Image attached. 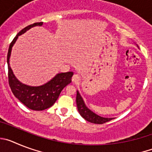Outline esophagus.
I'll use <instances>...</instances> for the list:
<instances>
[{"mask_svg":"<svg viewBox=\"0 0 152 152\" xmlns=\"http://www.w3.org/2000/svg\"><path fill=\"white\" fill-rule=\"evenodd\" d=\"M72 82L75 84H79V82L80 81V77L79 75H74L73 77H72Z\"/></svg>","mask_w":152,"mask_h":152,"instance_id":"1","label":"esophagus"}]
</instances>
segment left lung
<instances>
[{"label":"left lung","instance_id":"obj_1","mask_svg":"<svg viewBox=\"0 0 152 152\" xmlns=\"http://www.w3.org/2000/svg\"><path fill=\"white\" fill-rule=\"evenodd\" d=\"M76 103H77V110L79 113L84 119L90 123H95V124H103L108 121L112 120L113 118H105L96 115V113L91 111L90 109L86 107L83 98L81 97L79 94L78 91H77V96H76Z\"/></svg>","mask_w":152,"mask_h":152}]
</instances>
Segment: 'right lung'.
<instances>
[{"label": "right lung", "mask_w": 152, "mask_h": 152, "mask_svg": "<svg viewBox=\"0 0 152 152\" xmlns=\"http://www.w3.org/2000/svg\"><path fill=\"white\" fill-rule=\"evenodd\" d=\"M42 22L35 23L23 29L15 36L11 42L7 53L8 80L13 95L24 105L33 110H44L52 107L59 96L61 91L68 84L72 82V77L74 73L72 72L58 73L53 78L41 86L33 87L21 83L13 74L10 66V58L11 55L12 47L16 42L18 36L26 33L32 27L36 26H41Z\"/></svg>", "instance_id": "add662e5"}]
</instances>
